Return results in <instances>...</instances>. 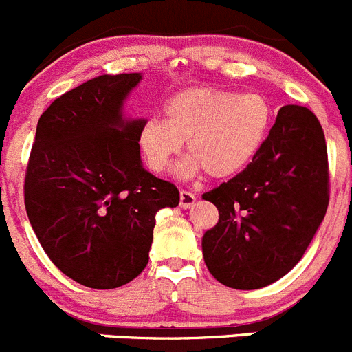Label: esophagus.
Returning a JSON list of instances; mask_svg holds the SVG:
<instances>
[{"instance_id":"obj_1","label":"esophagus","mask_w":352,"mask_h":352,"mask_svg":"<svg viewBox=\"0 0 352 352\" xmlns=\"http://www.w3.org/2000/svg\"><path fill=\"white\" fill-rule=\"evenodd\" d=\"M195 202L197 197L193 195V193L182 190V193H179V207H182V209H190V207L195 206Z\"/></svg>"}]
</instances>
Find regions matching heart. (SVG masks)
I'll return each mask as SVG.
<instances>
[{
    "label": "heart",
    "mask_w": 352,
    "mask_h": 352,
    "mask_svg": "<svg viewBox=\"0 0 352 352\" xmlns=\"http://www.w3.org/2000/svg\"><path fill=\"white\" fill-rule=\"evenodd\" d=\"M162 119H148L140 129V148L153 173H162L183 142L192 155L178 174L204 173L212 179L232 178L256 157L271 122V105L259 93H239L214 86H193L164 105Z\"/></svg>",
    "instance_id": "obj_1"
}]
</instances>
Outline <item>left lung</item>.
<instances>
[{
  "label": "left lung",
  "instance_id": "left-lung-1",
  "mask_svg": "<svg viewBox=\"0 0 352 352\" xmlns=\"http://www.w3.org/2000/svg\"><path fill=\"white\" fill-rule=\"evenodd\" d=\"M329 153L306 107L278 110L252 162L202 199L219 221L202 239L204 261L223 285L263 289L300 261L327 214Z\"/></svg>",
  "mask_w": 352,
  "mask_h": 352
}]
</instances>
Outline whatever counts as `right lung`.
I'll return each instance as SVG.
<instances>
[{"label": "right lung", "instance_id": "1", "mask_svg": "<svg viewBox=\"0 0 352 352\" xmlns=\"http://www.w3.org/2000/svg\"><path fill=\"white\" fill-rule=\"evenodd\" d=\"M142 74H103L63 93L39 117L23 202L52 263L89 289H117L148 263L155 214L178 188L140 157L143 119H122Z\"/></svg>", "mask_w": 352, "mask_h": 352}]
</instances>
